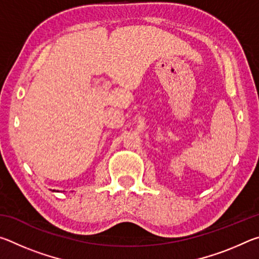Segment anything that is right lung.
Here are the masks:
<instances>
[{
  "label": "right lung",
  "mask_w": 259,
  "mask_h": 259,
  "mask_svg": "<svg viewBox=\"0 0 259 259\" xmlns=\"http://www.w3.org/2000/svg\"><path fill=\"white\" fill-rule=\"evenodd\" d=\"M54 191H55V190H54Z\"/></svg>",
  "instance_id": "add662e5"
}]
</instances>
